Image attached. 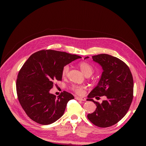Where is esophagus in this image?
<instances>
[{"mask_svg": "<svg viewBox=\"0 0 146 146\" xmlns=\"http://www.w3.org/2000/svg\"><path fill=\"white\" fill-rule=\"evenodd\" d=\"M76 99L78 100H81V101H86V99L84 98H80V97H76Z\"/></svg>", "mask_w": 146, "mask_h": 146, "instance_id": "1", "label": "esophagus"}]
</instances>
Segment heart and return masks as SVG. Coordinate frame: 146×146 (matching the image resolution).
Segmentation results:
<instances>
[{
    "label": "heart",
    "instance_id": "heart-1",
    "mask_svg": "<svg viewBox=\"0 0 146 146\" xmlns=\"http://www.w3.org/2000/svg\"><path fill=\"white\" fill-rule=\"evenodd\" d=\"M79 67H80L82 72L83 73V74L85 75V76H91L92 74V73H93V68H92V66L86 62H81L80 64H79ZM69 68L68 65H66L65 66H64L62 69V72H61L63 77H66L67 76L69 71ZM70 89L72 90V91H73L74 92H75L76 93L78 94H82L83 93L84 90L85 89V87L83 86L72 85L71 87H70Z\"/></svg>",
    "mask_w": 146,
    "mask_h": 146
}]
</instances>
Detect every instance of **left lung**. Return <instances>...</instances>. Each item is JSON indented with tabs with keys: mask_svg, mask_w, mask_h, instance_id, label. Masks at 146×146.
<instances>
[{
	"mask_svg": "<svg viewBox=\"0 0 146 146\" xmlns=\"http://www.w3.org/2000/svg\"><path fill=\"white\" fill-rule=\"evenodd\" d=\"M92 58L103 72L98 85L88 96L87 100L93 102L97 108L87 117L96 126L108 127L121 120L129 110L133 98V79L129 66L115 56L99 54ZM104 95L107 100L101 104L92 99Z\"/></svg>",
	"mask_w": 146,
	"mask_h": 146,
	"instance_id": "1",
	"label": "left lung"
}]
</instances>
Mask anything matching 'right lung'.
<instances>
[{
    "mask_svg": "<svg viewBox=\"0 0 146 146\" xmlns=\"http://www.w3.org/2000/svg\"><path fill=\"white\" fill-rule=\"evenodd\" d=\"M80 58L64 52L42 50L25 61L17 75L16 91L21 107L32 120L48 125L63 115L68 102L74 97L66 91L56 97L49 91L55 81L62 80L64 66Z\"/></svg>",
    "mask_w": 146,
    "mask_h": 146,
    "instance_id": "1",
    "label": "right lung"
}]
</instances>
